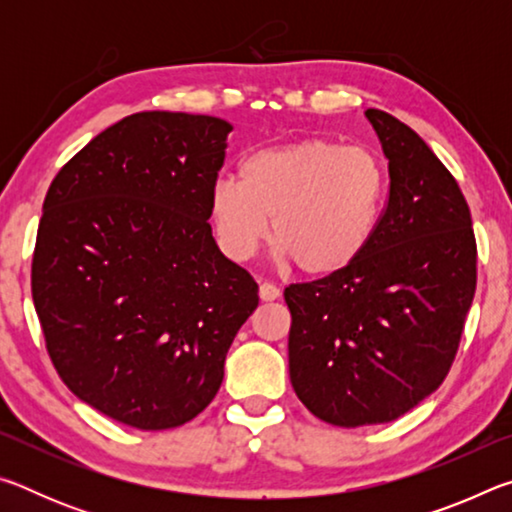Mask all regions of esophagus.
<instances>
[{
	"mask_svg": "<svg viewBox=\"0 0 512 512\" xmlns=\"http://www.w3.org/2000/svg\"><path fill=\"white\" fill-rule=\"evenodd\" d=\"M259 298H262L264 302L277 300V298H280V289H277L273 282H262V284H259Z\"/></svg>",
	"mask_w": 512,
	"mask_h": 512,
	"instance_id": "1",
	"label": "esophagus"
}]
</instances>
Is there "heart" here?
<instances>
[{
	"label": "heart",
	"mask_w": 512,
	"mask_h": 512,
	"mask_svg": "<svg viewBox=\"0 0 512 512\" xmlns=\"http://www.w3.org/2000/svg\"><path fill=\"white\" fill-rule=\"evenodd\" d=\"M239 185L216 183L210 216L216 241L248 262L268 235L277 255L311 277L336 275L357 262L384 212V162L366 146L309 137L262 149L239 164Z\"/></svg>",
	"instance_id": "b5f03b06"
}]
</instances>
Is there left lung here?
<instances>
[{
    "instance_id": "left-lung-1",
    "label": "left lung",
    "mask_w": 512,
    "mask_h": 512,
    "mask_svg": "<svg viewBox=\"0 0 512 512\" xmlns=\"http://www.w3.org/2000/svg\"><path fill=\"white\" fill-rule=\"evenodd\" d=\"M388 158V203L357 262L291 284L289 377L334 427L393 422L443 384L476 289V239L461 187L427 142L368 108Z\"/></svg>"
}]
</instances>
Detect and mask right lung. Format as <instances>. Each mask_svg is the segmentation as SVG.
<instances>
[{
	"mask_svg": "<svg viewBox=\"0 0 512 512\" xmlns=\"http://www.w3.org/2000/svg\"><path fill=\"white\" fill-rule=\"evenodd\" d=\"M232 126L135 112L69 160L42 205L31 293L69 391L142 431L214 400L257 282L212 237L210 196Z\"/></svg>",
	"mask_w": 512,
	"mask_h": 512,
	"instance_id": "1",
	"label": "right lung"
}]
</instances>
